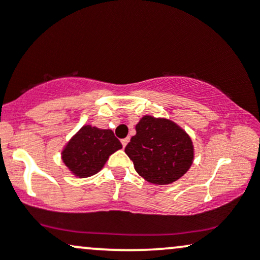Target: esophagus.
I'll list each match as a JSON object with an SVG mask.
<instances>
[{
	"label": "esophagus",
	"instance_id": "esophagus-1",
	"mask_svg": "<svg viewBox=\"0 0 260 260\" xmlns=\"http://www.w3.org/2000/svg\"><path fill=\"white\" fill-rule=\"evenodd\" d=\"M128 142H129V138H124V139H122L121 140V143H122V147H126V145L128 144Z\"/></svg>",
	"mask_w": 260,
	"mask_h": 260
}]
</instances>
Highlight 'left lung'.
Wrapping results in <instances>:
<instances>
[{"mask_svg": "<svg viewBox=\"0 0 260 260\" xmlns=\"http://www.w3.org/2000/svg\"><path fill=\"white\" fill-rule=\"evenodd\" d=\"M136 131L124 151L144 180L169 184L186 174L192 165L193 145L183 129L165 118L144 116Z\"/></svg>", "mask_w": 260, "mask_h": 260, "instance_id": "obj_1", "label": "left lung"}]
</instances>
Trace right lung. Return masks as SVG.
<instances>
[{
    "label": "right lung",
    "instance_id": "add662e5",
    "mask_svg": "<svg viewBox=\"0 0 260 260\" xmlns=\"http://www.w3.org/2000/svg\"><path fill=\"white\" fill-rule=\"evenodd\" d=\"M122 148L111 129L84 126L66 145L62 159L79 177H89L103 169L109 156Z\"/></svg>",
    "mask_w": 260,
    "mask_h": 260
}]
</instances>
